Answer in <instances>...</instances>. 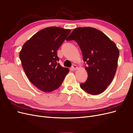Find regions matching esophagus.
I'll list each match as a JSON object with an SVG mask.
<instances>
[{
	"instance_id": "obj_1",
	"label": "esophagus",
	"mask_w": 133,
	"mask_h": 133,
	"mask_svg": "<svg viewBox=\"0 0 133 133\" xmlns=\"http://www.w3.org/2000/svg\"><path fill=\"white\" fill-rule=\"evenodd\" d=\"M78 69V67L77 65H73L71 66V69L73 70H76Z\"/></svg>"
}]
</instances>
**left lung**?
<instances>
[{
  "label": "left lung",
  "instance_id": "obj_1",
  "mask_svg": "<svg viewBox=\"0 0 133 133\" xmlns=\"http://www.w3.org/2000/svg\"><path fill=\"white\" fill-rule=\"evenodd\" d=\"M66 40L78 43L87 64L88 79L80 88L91 95L102 93L117 69L119 51L115 44L102 31L91 27L75 28Z\"/></svg>",
  "mask_w": 133,
  "mask_h": 133
}]
</instances>
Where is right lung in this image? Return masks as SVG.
<instances>
[{"label": "right lung", "instance_id": "right-lung-1", "mask_svg": "<svg viewBox=\"0 0 133 133\" xmlns=\"http://www.w3.org/2000/svg\"><path fill=\"white\" fill-rule=\"evenodd\" d=\"M70 29L50 26L38 31L27 41L19 53L22 66L32 84L44 92L57 89L69 73L58 63L57 50Z\"/></svg>", "mask_w": 133, "mask_h": 133}]
</instances>
